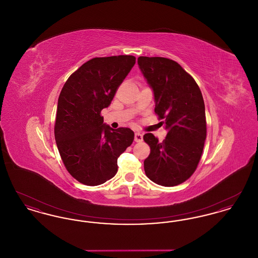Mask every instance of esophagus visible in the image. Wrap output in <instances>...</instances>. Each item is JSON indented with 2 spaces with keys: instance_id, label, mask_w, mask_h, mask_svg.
<instances>
[{
  "instance_id": "1",
  "label": "esophagus",
  "mask_w": 258,
  "mask_h": 258,
  "mask_svg": "<svg viewBox=\"0 0 258 258\" xmlns=\"http://www.w3.org/2000/svg\"><path fill=\"white\" fill-rule=\"evenodd\" d=\"M135 142H142L143 141V135H141L140 133H136L135 135Z\"/></svg>"
}]
</instances>
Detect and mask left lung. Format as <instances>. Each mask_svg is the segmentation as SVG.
Instances as JSON below:
<instances>
[{
	"mask_svg": "<svg viewBox=\"0 0 258 258\" xmlns=\"http://www.w3.org/2000/svg\"><path fill=\"white\" fill-rule=\"evenodd\" d=\"M137 62L153 89L155 112L168 131L162 142L153 134L143 136L151 148L144 160L146 176L163 186L182 184L196 171L206 139L201 91L192 76L177 61L141 56Z\"/></svg>",
	"mask_w": 258,
	"mask_h": 258,
	"instance_id": "obj_1",
	"label": "left lung"
}]
</instances>
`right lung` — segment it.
<instances>
[{"label": "right lung", "instance_id": "1", "mask_svg": "<svg viewBox=\"0 0 258 258\" xmlns=\"http://www.w3.org/2000/svg\"><path fill=\"white\" fill-rule=\"evenodd\" d=\"M135 63L132 55L91 59L61 89L55 140L67 170L82 184L98 185L113 178L118 158L134 142L131 128H111L100 112L110 105Z\"/></svg>", "mask_w": 258, "mask_h": 258}]
</instances>
